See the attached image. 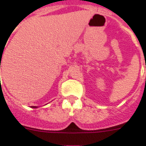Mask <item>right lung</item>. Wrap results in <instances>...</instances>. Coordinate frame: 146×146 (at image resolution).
I'll return each instance as SVG.
<instances>
[{
	"label": "right lung",
	"mask_w": 146,
	"mask_h": 146,
	"mask_svg": "<svg viewBox=\"0 0 146 146\" xmlns=\"http://www.w3.org/2000/svg\"><path fill=\"white\" fill-rule=\"evenodd\" d=\"M0 68H1V67H0ZM31 108H37L38 107H36V106H32V107H31Z\"/></svg>",
	"instance_id": "1"
}]
</instances>
